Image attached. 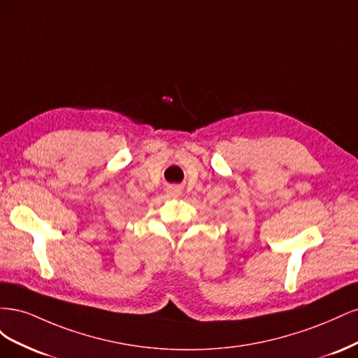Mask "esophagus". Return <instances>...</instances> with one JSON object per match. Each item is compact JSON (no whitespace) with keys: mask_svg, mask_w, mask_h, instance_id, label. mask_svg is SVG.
Wrapping results in <instances>:
<instances>
[{"mask_svg":"<svg viewBox=\"0 0 358 358\" xmlns=\"http://www.w3.org/2000/svg\"><path fill=\"white\" fill-rule=\"evenodd\" d=\"M180 192H182V188H180V185H178V183H171V185L167 187V194L173 199L179 197Z\"/></svg>","mask_w":358,"mask_h":358,"instance_id":"34e87169","label":"esophagus"}]
</instances>
